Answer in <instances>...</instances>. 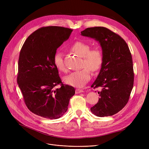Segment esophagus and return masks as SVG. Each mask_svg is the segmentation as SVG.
I'll use <instances>...</instances> for the list:
<instances>
[{
	"mask_svg": "<svg viewBox=\"0 0 149 149\" xmlns=\"http://www.w3.org/2000/svg\"><path fill=\"white\" fill-rule=\"evenodd\" d=\"M84 92L83 90L80 89H77L75 90L76 93H82V92Z\"/></svg>",
	"mask_w": 149,
	"mask_h": 149,
	"instance_id": "1",
	"label": "esophagus"
}]
</instances>
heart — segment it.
<instances>
[{
	"label": "heart",
	"instance_id": "heart-1",
	"mask_svg": "<svg viewBox=\"0 0 149 149\" xmlns=\"http://www.w3.org/2000/svg\"><path fill=\"white\" fill-rule=\"evenodd\" d=\"M70 49L78 56L82 58L81 66L84 68L70 73L65 77L64 80L69 85L81 88L90 80L91 78V74L88 68H89L92 71L95 72L99 70L102 66L103 55L100 48H93L90 49V46L88 43L80 41L74 43L70 46ZM54 63L60 71H66V69L61 52H57L55 54Z\"/></svg>",
	"mask_w": 149,
	"mask_h": 149
}]
</instances>
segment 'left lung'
<instances>
[{"label":"left lung","instance_id":"8db88e82","mask_svg":"<svg viewBox=\"0 0 149 149\" xmlns=\"http://www.w3.org/2000/svg\"><path fill=\"white\" fill-rule=\"evenodd\" d=\"M81 35L95 39L100 43L103 61L99 74L91 87H102L98 103L91 108L99 117L113 115L127 103L134 81L132 55L127 44L119 35L109 29L88 28Z\"/></svg>","mask_w":149,"mask_h":149}]
</instances>
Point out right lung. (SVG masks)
<instances>
[{"label":"right lung","instance_id":"add662e5","mask_svg":"<svg viewBox=\"0 0 149 149\" xmlns=\"http://www.w3.org/2000/svg\"><path fill=\"white\" fill-rule=\"evenodd\" d=\"M72 31L61 26L42 27L27 38L20 52L19 88L29 110L43 118H60L75 94L74 87L61 83L54 63L57 48L69 38ZM58 84L61 87L56 89Z\"/></svg>","mask_w":149,"mask_h":149}]
</instances>
